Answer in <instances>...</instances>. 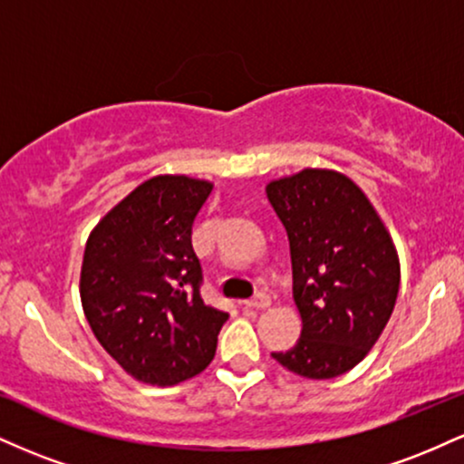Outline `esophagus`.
<instances>
[{
	"instance_id": "34e87169",
	"label": "esophagus",
	"mask_w": 464,
	"mask_h": 464,
	"mask_svg": "<svg viewBox=\"0 0 464 464\" xmlns=\"http://www.w3.org/2000/svg\"><path fill=\"white\" fill-rule=\"evenodd\" d=\"M244 305H246V307H255V310H266V307L270 305V296L266 295V292H257V295H255L253 299L244 301Z\"/></svg>"
}]
</instances>
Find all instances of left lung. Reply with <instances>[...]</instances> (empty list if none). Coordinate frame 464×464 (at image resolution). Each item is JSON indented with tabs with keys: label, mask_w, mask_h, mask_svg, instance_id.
<instances>
[{
	"label": "left lung",
	"mask_w": 464,
	"mask_h": 464,
	"mask_svg": "<svg viewBox=\"0 0 464 464\" xmlns=\"http://www.w3.org/2000/svg\"><path fill=\"white\" fill-rule=\"evenodd\" d=\"M284 222L292 292L303 318L292 349L273 353L307 380L353 369L384 332L399 292L392 239L353 180L332 169H303L266 188Z\"/></svg>",
	"instance_id": "1"
}]
</instances>
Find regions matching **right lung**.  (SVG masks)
I'll list each match as a JSON object with an SVG mask.
<instances>
[{
	"label": "right lung",
	"mask_w": 464,
	"mask_h": 464,
	"mask_svg": "<svg viewBox=\"0 0 464 464\" xmlns=\"http://www.w3.org/2000/svg\"><path fill=\"white\" fill-rule=\"evenodd\" d=\"M214 185L154 177L130 191L89 236L80 299L95 338L126 372L172 386L216 355L228 314L200 296L191 225Z\"/></svg>",
	"instance_id": "1"
}]
</instances>
